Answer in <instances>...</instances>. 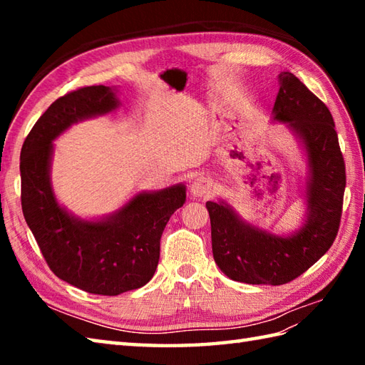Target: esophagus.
<instances>
[{
	"instance_id": "1",
	"label": "esophagus",
	"mask_w": 365,
	"mask_h": 365,
	"mask_svg": "<svg viewBox=\"0 0 365 365\" xmlns=\"http://www.w3.org/2000/svg\"><path fill=\"white\" fill-rule=\"evenodd\" d=\"M212 188H213V185H212L210 178H207V177H204V175H199V177H196L195 180H192L191 185H190V195H191L192 197L202 199V197L210 195Z\"/></svg>"
}]
</instances>
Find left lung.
Returning <instances> with one entry per match:
<instances>
[{
  "label": "left lung",
  "instance_id": "left-lung-1",
  "mask_svg": "<svg viewBox=\"0 0 365 365\" xmlns=\"http://www.w3.org/2000/svg\"><path fill=\"white\" fill-rule=\"evenodd\" d=\"M279 81L271 120L284 123L304 161L301 224L276 234L242 218L227 200L205 204L216 265L232 281L254 285H282L311 268L336 240L342 215L345 163L332 115L293 73L282 72Z\"/></svg>",
  "mask_w": 365,
  "mask_h": 365
}]
</instances>
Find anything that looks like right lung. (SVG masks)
<instances>
[{
	"mask_svg": "<svg viewBox=\"0 0 365 365\" xmlns=\"http://www.w3.org/2000/svg\"><path fill=\"white\" fill-rule=\"evenodd\" d=\"M120 106L115 86H89L58 98L29 131L20 153L21 208L51 271L78 289L115 297L150 281L160 238L187 200L183 183L136 191L108 215L83 218L61 204L51 182L54 141L83 120Z\"/></svg>",
	"mask_w": 365,
	"mask_h": 365,
	"instance_id": "add662e5",
	"label": "right lung"
}]
</instances>
